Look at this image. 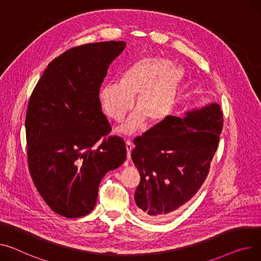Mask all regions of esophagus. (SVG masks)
<instances>
[{
	"label": "esophagus",
	"instance_id": "1",
	"mask_svg": "<svg viewBox=\"0 0 261 261\" xmlns=\"http://www.w3.org/2000/svg\"><path fill=\"white\" fill-rule=\"evenodd\" d=\"M126 149H127V156H128V159H130L131 151H132V149H133V145H132V143H131L130 141H127V142H126Z\"/></svg>",
	"mask_w": 261,
	"mask_h": 261
}]
</instances>
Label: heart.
<instances>
[{
    "instance_id": "b5f03b06",
    "label": "heart",
    "mask_w": 261,
    "mask_h": 261,
    "mask_svg": "<svg viewBox=\"0 0 261 261\" xmlns=\"http://www.w3.org/2000/svg\"><path fill=\"white\" fill-rule=\"evenodd\" d=\"M185 79V70L161 57H146L130 66L119 83H107L98 92L99 105L109 118L120 121L133 107L134 111L117 128L124 135L135 133L144 125H159L171 113Z\"/></svg>"
}]
</instances>
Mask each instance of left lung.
<instances>
[{
	"label": "left lung",
	"mask_w": 261,
	"mask_h": 261,
	"mask_svg": "<svg viewBox=\"0 0 261 261\" xmlns=\"http://www.w3.org/2000/svg\"><path fill=\"white\" fill-rule=\"evenodd\" d=\"M217 102L168 116L134 140L131 159L141 175L135 191L137 213L148 221L169 217L203 184L222 129Z\"/></svg>",
	"instance_id": "1"
}]
</instances>
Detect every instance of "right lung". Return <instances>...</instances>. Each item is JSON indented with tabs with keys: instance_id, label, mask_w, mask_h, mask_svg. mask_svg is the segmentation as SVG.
Instances as JSON below:
<instances>
[{
	"instance_id": "add662e5",
	"label": "right lung",
	"mask_w": 261,
	"mask_h": 261,
	"mask_svg": "<svg viewBox=\"0 0 261 261\" xmlns=\"http://www.w3.org/2000/svg\"><path fill=\"white\" fill-rule=\"evenodd\" d=\"M124 41L86 44L52 61L34 88L26 113L32 180L52 211L67 218L89 214L107 172L126 161L123 138L109 136L98 92Z\"/></svg>"
}]
</instances>
